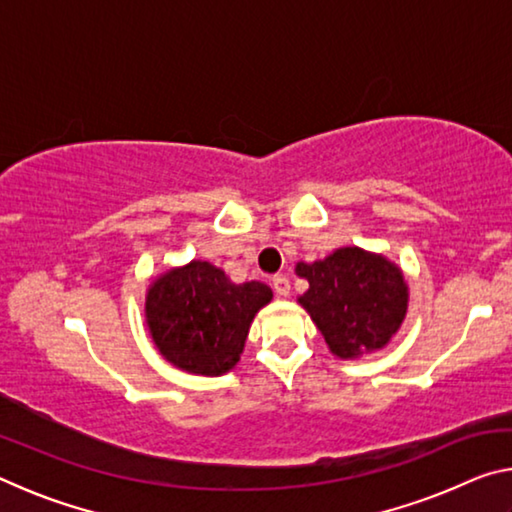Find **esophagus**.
I'll list each match as a JSON object with an SVG mask.
<instances>
[{
	"label": "esophagus",
	"mask_w": 512,
	"mask_h": 512,
	"mask_svg": "<svg viewBox=\"0 0 512 512\" xmlns=\"http://www.w3.org/2000/svg\"><path fill=\"white\" fill-rule=\"evenodd\" d=\"M273 289H275V293L277 296H289L291 293V282H289V277L287 275H273Z\"/></svg>",
	"instance_id": "esophagus-1"
}]
</instances>
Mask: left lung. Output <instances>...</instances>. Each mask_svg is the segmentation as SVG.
<instances>
[{
	"label": "left lung",
	"mask_w": 512,
	"mask_h": 512,
	"mask_svg": "<svg viewBox=\"0 0 512 512\" xmlns=\"http://www.w3.org/2000/svg\"><path fill=\"white\" fill-rule=\"evenodd\" d=\"M309 289L298 302L307 309L336 357L357 359L386 348L409 307L400 266L357 246L336 248L314 264L298 262Z\"/></svg>",
	"instance_id": "obj_1"
}]
</instances>
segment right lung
Returning a JSON list of instances; mask_svg holds the SVG:
<instances>
[{
  "label": "right lung",
  "instance_id": "obj_1",
  "mask_svg": "<svg viewBox=\"0 0 512 512\" xmlns=\"http://www.w3.org/2000/svg\"><path fill=\"white\" fill-rule=\"evenodd\" d=\"M271 300L266 284H235L221 268L192 259L155 277L144 316L164 359L192 375L219 377L237 366L250 323Z\"/></svg>",
  "mask_w": 512,
  "mask_h": 512
}]
</instances>
